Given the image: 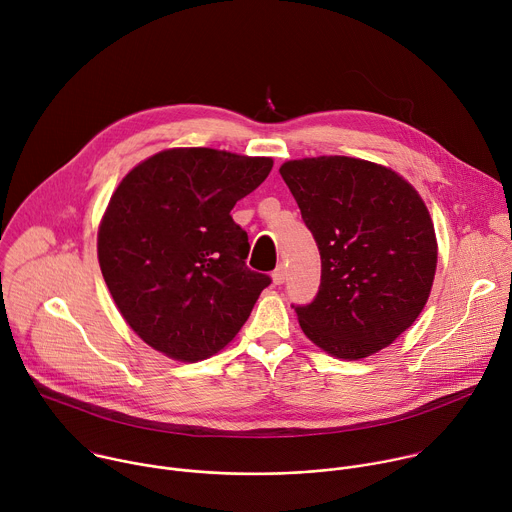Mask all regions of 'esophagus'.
Here are the masks:
<instances>
[{
    "mask_svg": "<svg viewBox=\"0 0 512 512\" xmlns=\"http://www.w3.org/2000/svg\"><path fill=\"white\" fill-rule=\"evenodd\" d=\"M273 283L275 285H281L285 279H287V269H285V265H279L275 271H273Z\"/></svg>",
    "mask_w": 512,
    "mask_h": 512,
    "instance_id": "esophagus-1",
    "label": "esophagus"
}]
</instances>
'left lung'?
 I'll return each mask as SVG.
<instances>
[{
	"label": "left lung",
	"instance_id": "obj_1",
	"mask_svg": "<svg viewBox=\"0 0 512 512\" xmlns=\"http://www.w3.org/2000/svg\"><path fill=\"white\" fill-rule=\"evenodd\" d=\"M320 257L316 300L298 308L304 334L342 360L393 344L427 304L437 239L419 192L395 170L348 156L279 168Z\"/></svg>",
	"mask_w": 512,
	"mask_h": 512
}]
</instances>
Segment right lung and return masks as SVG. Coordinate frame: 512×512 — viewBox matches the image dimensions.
Instances as JSON below:
<instances>
[{"label": "right lung", "instance_id": "obj_1", "mask_svg": "<svg viewBox=\"0 0 512 512\" xmlns=\"http://www.w3.org/2000/svg\"><path fill=\"white\" fill-rule=\"evenodd\" d=\"M271 168V158L172 148L119 182L97 257L119 314L145 344L196 362L239 334L271 279L245 265L249 239L231 210Z\"/></svg>", "mask_w": 512, "mask_h": 512}]
</instances>
